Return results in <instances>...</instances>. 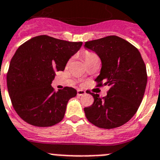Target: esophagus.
I'll return each instance as SVG.
<instances>
[{
    "label": "esophagus",
    "mask_w": 160,
    "mask_h": 160,
    "mask_svg": "<svg viewBox=\"0 0 160 160\" xmlns=\"http://www.w3.org/2000/svg\"><path fill=\"white\" fill-rule=\"evenodd\" d=\"M85 94H86L85 91H82V90H78V91H77V95H78V96H81V95H85Z\"/></svg>",
    "instance_id": "obj_1"
}]
</instances>
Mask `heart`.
Here are the masks:
<instances>
[{
	"label": "heart",
	"mask_w": 160,
	"mask_h": 160,
	"mask_svg": "<svg viewBox=\"0 0 160 160\" xmlns=\"http://www.w3.org/2000/svg\"><path fill=\"white\" fill-rule=\"evenodd\" d=\"M82 56L85 62H87L88 61H91V60L92 59H95V58H99L98 56H97L95 52H93L91 51H85L83 52Z\"/></svg>",
	"instance_id": "1"
}]
</instances>
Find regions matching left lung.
Wrapping results in <instances>:
<instances>
[{
    "mask_svg": "<svg viewBox=\"0 0 160 160\" xmlns=\"http://www.w3.org/2000/svg\"><path fill=\"white\" fill-rule=\"evenodd\" d=\"M85 48L102 62L97 87L109 86L107 95L91 93L93 104L84 108L87 120L102 129H114L129 121L142 101L147 82L146 65L133 44L116 35L88 41Z\"/></svg>",
    "mask_w": 160,
    "mask_h": 160,
    "instance_id": "left-lung-1",
    "label": "left lung"
}]
</instances>
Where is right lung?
Returning a JSON list of instances; mask_svg holds the SVG:
<instances>
[{
  "instance_id": "add662e5",
  "label": "right lung",
  "mask_w": 160,
  "mask_h": 160,
  "mask_svg": "<svg viewBox=\"0 0 160 160\" xmlns=\"http://www.w3.org/2000/svg\"><path fill=\"white\" fill-rule=\"evenodd\" d=\"M82 44L39 35L17 49L9 64L7 88L13 108L23 121L37 127L62 121L67 103L77 91L65 87L55 91L51 83Z\"/></svg>"
}]
</instances>
